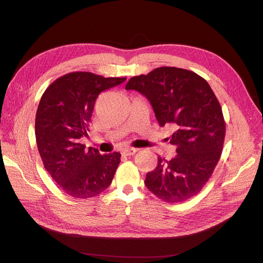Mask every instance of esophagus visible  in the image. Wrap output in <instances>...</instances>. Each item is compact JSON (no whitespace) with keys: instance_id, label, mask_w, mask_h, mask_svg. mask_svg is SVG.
<instances>
[{"instance_id":"1","label":"esophagus","mask_w":263,"mask_h":263,"mask_svg":"<svg viewBox=\"0 0 263 263\" xmlns=\"http://www.w3.org/2000/svg\"><path fill=\"white\" fill-rule=\"evenodd\" d=\"M137 151H139V149H136V148H126V149H123L122 151H121V154L123 155V156H133L134 154H136Z\"/></svg>"}]
</instances>
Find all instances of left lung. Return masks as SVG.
I'll list each match as a JSON object with an SVG mask.
<instances>
[{"mask_svg": "<svg viewBox=\"0 0 263 263\" xmlns=\"http://www.w3.org/2000/svg\"><path fill=\"white\" fill-rule=\"evenodd\" d=\"M126 89L144 95L161 127L172 124L171 144L177 155L158 158L146 175L147 189L168 203L197 195L208 182L222 155L226 123L222 107L203 78L176 67H160L131 78Z\"/></svg>", "mask_w": 263, "mask_h": 263, "instance_id": "1", "label": "left lung"}]
</instances>
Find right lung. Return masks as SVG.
I'll list each match as a JSON object with an SVG mask.
<instances>
[{
    "label": "right lung",
    "instance_id": "right-lung-1",
    "mask_svg": "<svg viewBox=\"0 0 263 263\" xmlns=\"http://www.w3.org/2000/svg\"><path fill=\"white\" fill-rule=\"evenodd\" d=\"M126 79L70 72L55 80L41 97L35 119L37 148L46 171L66 194L86 199L112 183L120 154L100 155L80 139L87 135L97 97Z\"/></svg>",
    "mask_w": 263,
    "mask_h": 263
}]
</instances>
